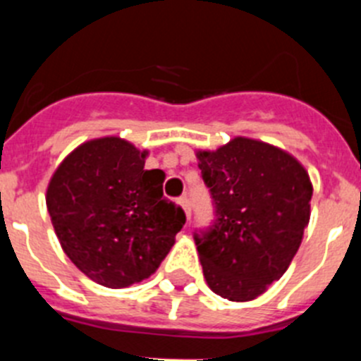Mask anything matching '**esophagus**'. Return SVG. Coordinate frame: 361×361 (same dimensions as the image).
Here are the masks:
<instances>
[{
    "label": "esophagus",
    "instance_id": "esophagus-1",
    "mask_svg": "<svg viewBox=\"0 0 361 361\" xmlns=\"http://www.w3.org/2000/svg\"><path fill=\"white\" fill-rule=\"evenodd\" d=\"M178 206H180V208H183V212L186 213V219L190 220V216H191V209H190V202H188L186 197H180V199H178Z\"/></svg>",
    "mask_w": 361,
    "mask_h": 361
}]
</instances>
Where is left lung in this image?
<instances>
[{"label": "left lung", "mask_w": 361, "mask_h": 361, "mask_svg": "<svg viewBox=\"0 0 361 361\" xmlns=\"http://www.w3.org/2000/svg\"><path fill=\"white\" fill-rule=\"evenodd\" d=\"M195 155L216 213L212 231L195 237L204 279L215 295L250 302L288 271L302 244L311 178L295 155L251 137Z\"/></svg>", "instance_id": "left-lung-1"}]
</instances>
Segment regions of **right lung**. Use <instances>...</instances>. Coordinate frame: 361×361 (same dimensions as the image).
I'll list each match as a JSON object with an SVG mask.
<instances>
[{
	"mask_svg": "<svg viewBox=\"0 0 361 361\" xmlns=\"http://www.w3.org/2000/svg\"><path fill=\"white\" fill-rule=\"evenodd\" d=\"M148 149L117 135L82 142L47 186V209L73 266L99 286L128 288L152 276L186 215L164 199V171L145 170Z\"/></svg>",
	"mask_w": 361,
	"mask_h": 361,
	"instance_id": "add662e5",
	"label": "right lung"
}]
</instances>
